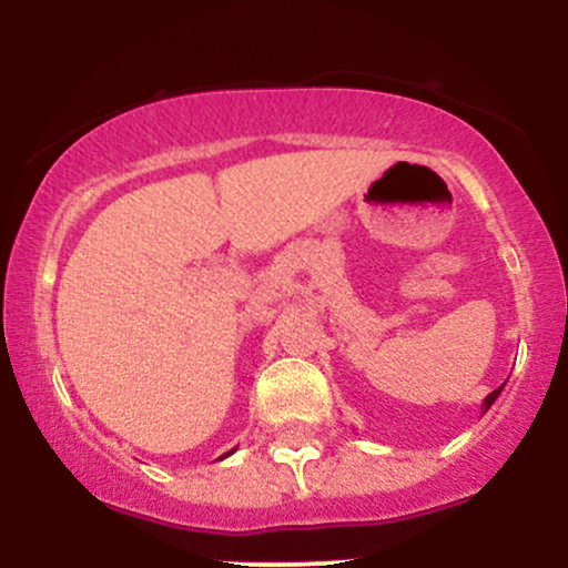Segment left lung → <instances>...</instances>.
Wrapping results in <instances>:
<instances>
[{"label": "left lung", "instance_id": "obj_1", "mask_svg": "<svg viewBox=\"0 0 568 568\" xmlns=\"http://www.w3.org/2000/svg\"><path fill=\"white\" fill-rule=\"evenodd\" d=\"M501 389H505V384H501V387H497V389H494V393H491V395H486V400H484V414H486V410H488V408H491V406H494V400H497V397H499V393H501Z\"/></svg>", "mask_w": 568, "mask_h": 568}]
</instances>
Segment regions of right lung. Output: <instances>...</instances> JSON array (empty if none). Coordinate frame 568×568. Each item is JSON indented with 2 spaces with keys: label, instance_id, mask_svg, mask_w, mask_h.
Returning <instances> with one entry per match:
<instances>
[{
  "label": "right lung",
  "instance_id": "obj_1",
  "mask_svg": "<svg viewBox=\"0 0 568 568\" xmlns=\"http://www.w3.org/2000/svg\"><path fill=\"white\" fill-rule=\"evenodd\" d=\"M230 454H234V448H232V452H226L224 456H230ZM224 456H221V459H224Z\"/></svg>",
  "mask_w": 568,
  "mask_h": 568
}]
</instances>
